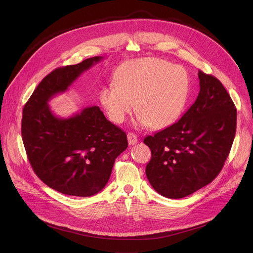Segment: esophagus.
<instances>
[{"label":"esophagus","mask_w":253,"mask_h":253,"mask_svg":"<svg viewBox=\"0 0 253 253\" xmlns=\"http://www.w3.org/2000/svg\"><path fill=\"white\" fill-rule=\"evenodd\" d=\"M127 139H128L129 145H134V144H136V143L138 142V138H137V136H136L135 134L131 133V132L127 134Z\"/></svg>","instance_id":"34e87169"}]
</instances>
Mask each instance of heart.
I'll return each mask as SVG.
<instances>
[{
	"label": "heart",
	"instance_id": "1",
	"mask_svg": "<svg viewBox=\"0 0 253 253\" xmlns=\"http://www.w3.org/2000/svg\"><path fill=\"white\" fill-rule=\"evenodd\" d=\"M189 97V78L182 68L157 58L129 62L117 83L105 86L100 99L109 118L122 123L136 107L137 126L167 127L181 116Z\"/></svg>",
	"mask_w": 253,
	"mask_h": 253
}]
</instances>
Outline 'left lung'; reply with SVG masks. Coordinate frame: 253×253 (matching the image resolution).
I'll use <instances>...</instances> for the list:
<instances>
[{
  "label": "left lung",
  "instance_id": "left-lung-1",
  "mask_svg": "<svg viewBox=\"0 0 253 253\" xmlns=\"http://www.w3.org/2000/svg\"><path fill=\"white\" fill-rule=\"evenodd\" d=\"M199 94L173 125L147 136L151 149L146 176L162 196L179 199L209 184L219 174L236 131L235 106L221 84L198 72Z\"/></svg>",
  "mask_w": 253,
  "mask_h": 253
}]
</instances>
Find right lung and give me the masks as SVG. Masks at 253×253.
Listing matches in <instances>:
<instances>
[{
	"instance_id": "1",
	"label": "right lung",
	"mask_w": 253,
	"mask_h": 253,
	"mask_svg": "<svg viewBox=\"0 0 253 253\" xmlns=\"http://www.w3.org/2000/svg\"><path fill=\"white\" fill-rule=\"evenodd\" d=\"M102 60L97 56L54 70L23 109L22 138L30 164L46 185L66 195L87 197L100 192L115 159L128 146L126 133L107 120L98 106L63 118L48 104Z\"/></svg>"
}]
</instances>
